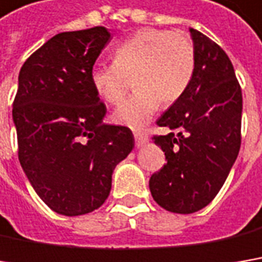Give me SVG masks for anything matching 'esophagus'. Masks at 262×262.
Here are the masks:
<instances>
[{
    "label": "esophagus",
    "mask_w": 262,
    "mask_h": 262,
    "mask_svg": "<svg viewBox=\"0 0 262 262\" xmlns=\"http://www.w3.org/2000/svg\"><path fill=\"white\" fill-rule=\"evenodd\" d=\"M135 142H136L138 148H141V146H144L148 142V138L144 136V135H141V133H135Z\"/></svg>",
    "instance_id": "34e87169"
}]
</instances>
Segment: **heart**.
<instances>
[{"instance_id":"heart-1","label":"heart","mask_w":262,"mask_h":262,"mask_svg":"<svg viewBox=\"0 0 262 262\" xmlns=\"http://www.w3.org/2000/svg\"><path fill=\"white\" fill-rule=\"evenodd\" d=\"M114 62L95 63L90 83L106 103L116 105L129 89L136 92L113 113L118 126L141 130L159 111L162 102H177L188 89L195 70V50L184 32L146 28L118 42Z\"/></svg>"}]
</instances>
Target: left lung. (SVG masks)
<instances>
[{"label":"left lung","instance_id":"obj_1","mask_svg":"<svg viewBox=\"0 0 262 262\" xmlns=\"http://www.w3.org/2000/svg\"><path fill=\"white\" fill-rule=\"evenodd\" d=\"M195 70L185 93L157 124L170 132L154 136L167 163L149 179L152 199L173 213L197 212L224 185L240 149L242 90L223 49L190 28Z\"/></svg>","mask_w":262,"mask_h":262}]
</instances>
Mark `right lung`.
I'll list each match as a JSON object with an SVG mask.
<instances>
[{
    "instance_id": "right-lung-1",
    "label": "right lung",
    "mask_w": 262,
    "mask_h": 262,
    "mask_svg": "<svg viewBox=\"0 0 262 262\" xmlns=\"http://www.w3.org/2000/svg\"><path fill=\"white\" fill-rule=\"evenodd\" d=\"M111 38L105 26L60 32L19 72L13 102L19 162L39 199L65 216L100 208L113 172L135 146L130 129L103 123L90 71Z\"/></svg>"
}]
</instances>
